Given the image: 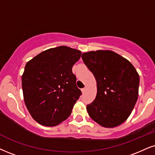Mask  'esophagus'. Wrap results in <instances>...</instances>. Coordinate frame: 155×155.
Returning a JSON list of instances; mask_svg holds the SVG:
<instances>
[{
  "label": "esophagus",
  "mask_w": 155,
  "mask_h": 155,
  "mask_svg": "<svg viewBox=\"0 0 155 155\" xmlns=\"http://www.w3.org/2000/svg\"><path fill=\"white\" fill-rule=\"evenodd\" d=\"M86 90H87V87H83V88L82 89V92H83V93H85V91H86Z\"/></svg>",
  "instance_id": "1"
}]
</instances>
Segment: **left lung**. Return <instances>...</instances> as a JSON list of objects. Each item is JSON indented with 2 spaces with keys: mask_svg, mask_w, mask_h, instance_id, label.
<instances>
[{
  "mask_svg": "<svg viewBox=\"0 0 155 155\" xmlns=\"http://www.w3.org/2000/svg\"><path fill=\"white\" fill-rule=\"evenodd\" d=\"M97 81L95 99L87 105L93 121L106 128L117 127L131 114L138 98L139 76L131 63L110 50L82 54Z\"/></svg>",
  "mask_w": 155,
  "mask_h": 155,
  "instance_id": "left-lung-1",
  "label": "left lung"
}]
</instances>
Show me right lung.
<instances>
[{
    "label": "right lung",
    "instance_id": "right-lung-1",
    "mask_svg": "<svg viewBox=\"0 0 155 155\" xmlns=\"http://www.w3.org/2000/svg\"><path fill=\"white\" fill-rule=\"evenodd\" d=\"M81 51L66 46L44 51L26 63L22 89L26 108L36 121L54 127L67 119L82 94L72 66Z\"/></svg>",
    "mask_w": 155,
    "mask_h": 155
}]
</instances>
